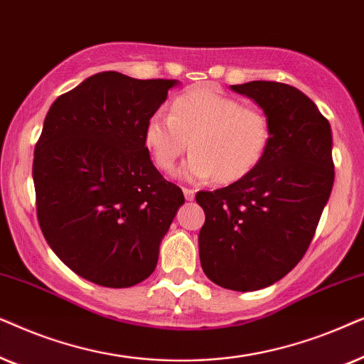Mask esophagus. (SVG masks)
<instances>
[{
    "mask_svg": "<svg viewBox=\"0 0 364 364\" xmlns=\"http://www.w3.org/2000/svg\"><path fill=\"white\" fill-rule=\"evenodd\" d=\"M183 193H185V198L188 201H191V200H195V190H193V188H183Z\"/></svg>",
    "mask_w": 364,
    "mask_h": 364,
    "instance_id": "obj_1",
    "label": "esophagus"
}]
</instances>
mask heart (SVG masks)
Wrapping results in <instances>:
<instances>
[{
    "mask_svg": "<svg viewBox=\"0 0 364 364\" xmlns=\"http://www.w3.org/2000/svg\"><path fill=\"white\" fill-rule=\"evenodd\" d=\"M186 179L216 176L236 181L258 166L269 143V121L263 111L213 86H201L174 98L169 114L154 111L144 126V144L161 171H171L186 151Z\"/></svg>",
    "mask_w": 364,
    "mask_h": 364,
    "instance_id": "heart-1",
    "label": "heart"
}]
</instances>
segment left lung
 <instances>
[{"mask_svg": "<svg viewBox=\"0 0 364 364\" xmlns=\"http://www.w3.org/2000/svg\"><path fill=\"white\" fill-rule=\"evenodd\" d=\"M269 121V143L258 166L232 185L196 193L206 220L198 243L205 274L232 291H256L279 281L309 248L331 195V128L316 105L278 81L232 85Z\"/></svg>", "mask_w": 364, "mask_h": 364, "instance_id": "8db88e82", "label": "left lung"}]
</instances>
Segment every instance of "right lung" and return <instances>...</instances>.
Here are the masks:
<instances>
[{
  "instance_id": "1",
  "label": "right lung",
  "mask_w": 364,
  "mask_h": 364,
  "mask_svg": "<svg viewBox=\"0 0 364 364\" xmlns=\"http://www.w3.org/2000/svg\"><path fill=\"white\" fill-rule=\"evenodd\" d=\"M174 85L98 73L58 96L45 118L33 159L38 223L58 258L100 287L146 279L185 203L144 144L146 121Z\"/></svg>"
}]
</instances>
